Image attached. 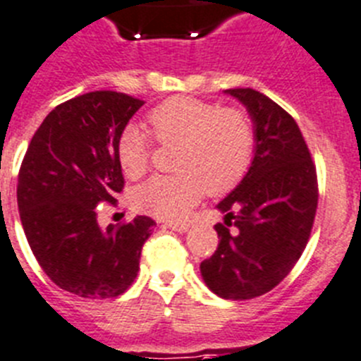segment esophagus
<instances>
[{
  "label": "esophagus",
  "mask_w": 361,
  "mask_h": 361,
  "mask_svg": "<svg viewBox=\"0 0 361 361\" xmlns=\"http://www.w3.org/2000/svg\"><path fill=\"white\" fill-rule=\"evenodd\" d=\"M165 225H167L169 228H172V231H178V233H187L190 227L189 221H169V224Z\"/></svg>",
  "instance_id": "obj_1"
}]
</instances>
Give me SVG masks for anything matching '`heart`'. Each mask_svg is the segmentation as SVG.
<instances>
[{"label": "heart", "mask_w": 361, "mask_h": 361, "mask_svg": "<svg viewBox=\"0 0 361 361\" xmlns=\"http://www.w3.org/2000/svg\"><path fill=\"white\" fill-rule=\"evenodd\" d=\"M150 133L161 145H174L176 169L171 176H154L133 192L137 211L161 219H180L205 190L225 194L249 172L255 158V127L249 114L192 96H174L147 114ZM150 136L137 125L121 128L116 156L130 180L145 176L150 165Z\"/></svg>", "instance_id": "1"}]
</instances>
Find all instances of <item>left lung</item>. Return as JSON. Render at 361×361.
I'll return each mask as SVG.
<instances>
[{
    "label": "left lung",
    "mask_w": 361,
    "mask_h": 361,
    "mask_svg": "<svg viewBox=\"0 0 361 361\" xmlns=\"http://www.w3.org/2000/svg\"><path fill=\"white\" fill-rule=\"evenodd\" d=\"M255 121L249 172L218 211L219 243L200 269L209 289L225 300H252L293 271L318 209V178L293 116L255 89H228Z\"/></svg>",
    "instance_id": "obj_1"
}]
</instances>
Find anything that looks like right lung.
I'll use <instances>...</instances> for the list:
<instances>
[{
  "label": "right lung",
  "mask_w": 361,
  "mask_h": 361,
  "mask_svg": "<svg viewBox=\"0 0 361 361\" xmlns=\"http://www.w3.org/2000/svg\"><path fill=\"white\" fill-rule=\"evenodd\" d=\"M143 99L94 90L58 105L36 130L18 174L21 225L39 267L59 289L105 300L136 280L154 219L102 228L99 203L125 187L116 156L121 128Z\"/></svg>",
  "instance_id": "1"
}]
</instances>
